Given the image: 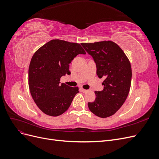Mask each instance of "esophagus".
<instances>
[{"instance_id": "34e87169", "label": "esophagus", "mask_w": 159, "mask_h": 159, "mask_svg": "<svg viewBox=\"0 0 159 159\" xmlns=\"http://www.w3.org/2000/svg\"><path fill=\"white\" fill-rule=\"evenodd\" d=\"M80 90L82 91L83 93H85V92H87V91H88L87 89H83V88H80Z\"/></svg>"}]
</instances>
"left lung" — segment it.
I'll use <instances>...</instances> for the list:
<instances>
[{"label":"left lung","instance_id":"obj_1","mask_svg":"<svg viewBox=\"0 0 159 159\" xmlns=\"http://www.w3.org/2000/svg\"><path fill=\"white\" fill-rule=\"evenodd\" d=\"M96 64L98 76L105 78L103 89L95 91V99L88 103L89 110L97 116L106 118L119 109L131 88L132 71L125 54L112 41L81 43Z\"/></svg>","mask_w":159,"mask_h":159}]
</instances>
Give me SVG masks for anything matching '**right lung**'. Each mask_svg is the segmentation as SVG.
Instances as JSON below:
<instances>
[{
    "instance_id": "right-lung-1",
    "label": "right lung",
    "mask_w": 159,
    "mask_h": 159,
    "mask_svg": "<svg viewBox=\"0 0 159 159\" xmlns=\"http://www.w3.org/2000/svg\"><path fill=\"white\" fill-rule=\"evenodd\" d=\"M78 54H85L78 43L52 40L33 55L28 69V85L32 97L43 113L56 117L66 111L78 87L60 84V78L70 74V65Z\"/></svg>"
}]
</instances>
